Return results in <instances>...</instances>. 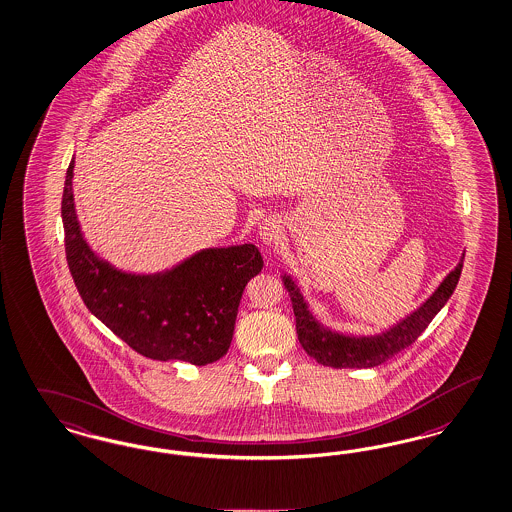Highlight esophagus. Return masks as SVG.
Listing matches in <instances>:
<instances>
[{"label": "esophagus", "instance_id": "34e87169", "mask_svg": "<svg viewBox=\"0 0 512 512\" xmlns=\"http://www.w3.org/2000/svg\"><path fill=\"white\" fill-rule=\"evenodd\" d=\"M259 236H261V240L266 246H276L282 240V225L276 219L270 217V219L263 221V225L259 229Z\"/></svg>", "mask_w": 512, "mask_h": 512}]
</instances>
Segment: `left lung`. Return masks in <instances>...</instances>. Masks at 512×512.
I'll return each instance as SVG.
<instances>
[{
	"label": "left lung",
	"instance_id": "obj_1",
	"mask_svg": "<svg viewBox=\"0 0 512 512\" xmlns=\"http://www.w3.org/2000/svg\"><path fill=\"white\" fill-rule=\"evenodd\" d=\"M465 257V255H463ZM463 259L442 280L437 291L423 302L422 306L391 327L386 333L374 336H346L319 325L306 300L302 299L299 287L289 276H283V285L291 297L293 312L297 319V335L300 346L323 367L333 369H369L386 363L395 353L403 352L418 340L425 327L441 312L446 300L452 297L459 282Z\"/></svg>",
	"mask_w": 512,
	"mask_h": 512
}]
</instances>
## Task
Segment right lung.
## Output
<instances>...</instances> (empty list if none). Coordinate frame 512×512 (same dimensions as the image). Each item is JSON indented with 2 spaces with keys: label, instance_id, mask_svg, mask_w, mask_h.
<instances>
[{
  "label": "right lung",
  "instance_id": "obj_1",
  "mask_svg": "<svg viewBox=\"0 0 512 512\" xmlns=\"http://www.w3.org/2000/svg\"><path fill=\"white\" fill-rule=\"evenodd\" d=\"M73 160L62 194L71 278L90 312L134 352L208 365L229 352L242 293L263 268L253 244L210 247L159 274H128L98 259L75 215Z\"/></svg>",
  "mask_w": 512,
  "mask_h": 512
}]
</instances>
